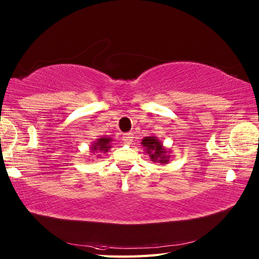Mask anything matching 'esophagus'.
<instances>
[{"mask_svg":"<svg viewBox=\"0 0 259 259\" xmlns=\"http://www.w3.org/2000/svg\"><path fill=\"white\" fill-rule=\"evenodd\" d=\"M122 140L124 141V144H131L134 140V135L131 133H128V134H124L123 137H122Z\"/></svg>","mask_w":259,"mask_h":259,"instance_id":"esophagus-1","label":"esophagus"}]
</instances>
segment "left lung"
Returning <instances> with one entry per match:
<instances>
[{"label": "left lung", "mask_w": 259, "mask_h": 259, "mask_svg": "<svg viewBox=\"0 0 259 259\" xmlns=\"http://www.w3.org/2000/svg\"><path fill=\"white\" fill-rule=\"evenodd\" d=\"M141 146L147 152V155H149L151 161L153 162L167 164L170 158H171L169 155L171 151L167 149V148H164L162 142L156 136L145 137L141 141Z\"/></svg>", "instance_id": "obj_1"}]
</instances>
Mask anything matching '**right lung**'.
Wrapping results in <instances>:
<instances>
[{"label":"right lung","instance_id":"add662e5","mask_svg":"<svg viewBox=\"0 0 259 259\" xmlns=\"http://www.w3.org/2000/svg\"><path fill=\"white\" fill-rule=\"evenodd\" d=\"M111 142L112 139L109 138V137H101V138L97 139L90 147V150L93 153V155H96L97 153V157H100L101 152H108L110 148H111Z\"/></svg>","mask_w":259,"mask_h":259}]
</instances>
